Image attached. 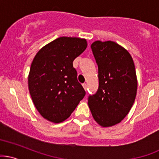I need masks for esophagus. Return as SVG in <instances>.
Returning <instances> with one entry per match:
<instances>
[{"label":"esophagus","mask_w":159,"mask_h":159,"mask_svg":"<svg viewBox=\"0 0 159 159\" xmlns=\"http://www.w3.org/2000/svg\"><path fill=\"white\" fill-rule=\"evenodd\" d=\"M83 88H84L85 90H87V88H88V85L86 84H83Z\"/></svg>","instance_id":"obj_1"}]
</instances>
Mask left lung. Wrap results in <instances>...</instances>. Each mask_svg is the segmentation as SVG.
Returning <instances> with one entry per match:
<instances>
[{
	"mask_svg": "<svg viewBox=\"0 0 159 159\" xmlns=\"http://www.w3.org/2000/svg\"><path fill=\"white\" fill-rule=\"evenodd\" d=\"M91 49L99 69V88L90 96L92 116L103 128L120 123L130 111L137 90V78L133 58L114 41H96Z\"/></svg>",
	"mask_w": 159,
	"mask_h": 159,
	"instance_id": "8db88e82",
	"label": "left lung"
}]
</instances>
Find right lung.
I'll return each instance as SVG.
<instances>
[{"label":"right lung","instance_id":"add662e5","mask_svg":"<svg viewBox=\"0 0 159 159\" xmlns=\"http://www.w3.org/2000/svg\"><path fill=\"white\" fill-rule=\"evenodd\" d=\"M88 46L87 40L60 37L40 49L31 62L28 84L41 116L53 123L67 119L85 96L73 61Z\"/></svg>","mask_w":159,"mask_h":159}]
</instances>
